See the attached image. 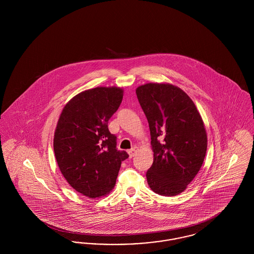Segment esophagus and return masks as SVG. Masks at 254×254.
I'll use <instances>...</instances> for the list:
<instances>
[{"mask_svg":"<svg viewBox=\"0 0 254 254\" xmlns=\"http://www.w3.org/2000/svg\"><path fill=\"white\" fill-rule=\"evenodd\" d=\"M138 151V147L137 146H134L130 150H128V154H129V157L132 158Z\"/></svg>","mask_w":254,"mask_h":254,"instance_id":"obj_1","label":"esophagus"}]
</instances>
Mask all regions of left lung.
<instances>
[{
  "label": "left lung",
  "mask_w": 254,
  "mask_h": 254,
  "mask_svg": "<svg viewBox=\"0 0 254 254\" xmlns=\"http://www.w3.org/2000/svg\"><path fill=\"white\" fill-rule=\"evenodd\" d=\"M136 94L149 125L153 164L149 188L163 196L183 192L201 169L207 137L193 101L175 85L148 83Z\"/></svg>",
  "instance_id": "1"
}]
</instances>
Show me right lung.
Here are the masks:
<instances>
[{"mask_svg":"<svg viewBox=\"0 0 254 254\" xmlns=\"http://www.w3.org/2000/svg\"><path fill=\"white\" fill-rule=\"evenodd\" d=\"M123 95L116 86L85 90L64 106L57 123L53 147L61 172L76 191L91 199L112 190L128 158L116 148V136L108 127Z\"/></svg>","mask_w":254,"mask_h":254,"instance_id":"add662e5","label":"right lung"}]
</instances>
